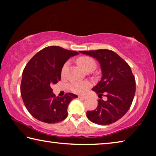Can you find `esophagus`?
<instances>
[{
	"mask_svg": "<svg viewBox=\"0 0 156 156\" xmlns=\"http://www.w3.org/2000/svg\"><path fill=\"white\" fill-rule=\"evenodd\" d=\"M78 98L80 99H82V100H85V99H87V97H85V96H78Z\"/></svg>",
	"mask_w": 156,
	"mask_h": 156,
	"instance_id": "1",
	"label": "esophagus"
}]
</instances>
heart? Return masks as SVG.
I'll use <instances>...</instances> for the list:
<instances>
[{
	"mask_svg": "<svg viewBox=\"0 0 156 156\" xmlns=\"http://www.w3.org/2000/svg\"><path fill=\"white\" fill-rule=\"evenodd\" d=\"M78 64L83 68V69L87 71L89 69L96 68V62L95 60L89 57H81L78 60ZM69 62H67L63 65L62 68V75L64 76L67 72ZM91 84L88 82H73L70 83L69 88L71 91L76 94H84L87 89L90 87Z\"/></svg>",
	"mask_w": 156,
	"mask_h": 156,
	"instance_id": "b5f03b06",
	"label": "heart"
}]
</instances>
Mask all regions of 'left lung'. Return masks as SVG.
Returning <instances> with one entry per match:
<instances>
[{"label": "left lung", "instance_id": "1", "mask_svg": "<svg viewBox=\"0 0 156 156\" xmlns=\"http://www.w3.org/2000/svg\"><path fill=\"white\" fill-rule=\"evenodd\" d=\"M81 54L96 58L100 63L102 78L92 90L98 96L107 98L99 100L96 109L87 112L91 122L107 125L116 122L126 114L133 102L136 92L135 78L131 67L112 50L80 51Z\"/></svg>", "mask_w": 156, "mask_h": 156}]
</instances>
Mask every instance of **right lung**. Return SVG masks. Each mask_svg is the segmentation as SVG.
<instances>
[{
	"label": "right lung",
	"mask_w": 156,
	"mask_h": 156,
	"mask_svg": "<svg viewBox=\"0 0 156 156\" xmlns=\"http://www.w3.org/2000/svg\"><path fill=\"white\" fill-rule=\"evenodd\" d=\"M79 53L58 46H50L38 51L25 66L22 75L20 93L30 114L46 123H56L67 116V107L77 95L68 93L56 97L51 84L61 78L66 61Z\"/></svg>",
	"instance_id": "obj_1"
}]
</instances>
